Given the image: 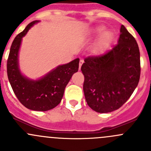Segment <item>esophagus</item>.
<instances>
[{"label":"esophagus","mask_w":151,"mask_h":151,"mask_svg":"<svg viewBox=\"0 0 151 151\" xmlns=\"http://www.w3.org/2000/svg\"><path fill=\"white\" fill-rule=\"evenodd\" d=\"M83 63H84V60H83V59H80V63H79V70L81 69V66H82V65H83Z\"/></svg>","instance_id":"obj_1"}]
</instances>
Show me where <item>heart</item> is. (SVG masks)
<instances>
[{"label": "heart", "instance_id": "obj_1", "mask_svg": "<svg viewBox=\"0 0 151 151\" xmlns=\"http://www.w3.org/2000/svg\"><path fill=\"white\" fill-rule=\"evenodd\" d=\"M103 30H104V28H103V27H99V28H96L95 30H94L93 33H101ZM109 36H110V35H109V33H108V32H105V33H103L101 39H100L99 40V46H102L103 45H104L105 43H106V42H108V40H109Z\"/></svg>", "mask_w": 151, "mask_h": 151}]
</instances>
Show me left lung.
I'll return each instance as SVG.
<instances>
[{
  "instance_id": "8db88e82",
  "label": "left lung",
  "mask_w": 151,
  "mask_h": 151,
  "mask_svg": "<svg viewBox=\"0 0 151 151\" xmlns=\"http://www.w3.org/2000/svg\"><path fill=\"white\" fill-rule=\"evenodd\" d=\"M120 32L118 45L102 55L85 58L81 67L87 104L99 113L119 109L139 83V47L123 25Z\"/></svg>"
}]
</instances>
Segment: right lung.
Wrapping results in <instances>:
<instances>
[{
	"label": "right lung",
	"mask_w": 151,
	"mask_h": 151,
	"mask_svg": "<svg viewBox=\"0 0 151 151\" xmlns=\"http://www.w3.org/2000/svg\"><path fill=\"white\" fill-rule=\"evenodd\" d=\"M39 22H31L15 37L7 60V74L14 93L21 104L31 110L47 111L60 104L66 86L73 74L78 71L80 59L57 66L39 80L24 76L19 67V48L22 38Z\"/></svg>",
	"instance_id": "obj_1"
}]
</instances>
